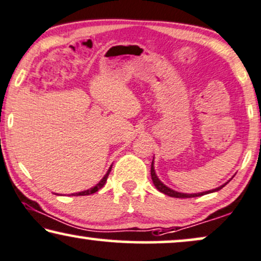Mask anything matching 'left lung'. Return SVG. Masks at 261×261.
Instances as JSON below:
<instances>
[{"instance_id": "1", "label": "left lung", "mask_w": 261, "mask_h": 261, "mask_svg": "<svg viewBox=\"0 0 261 261\" xmlns=\"http://www.w3.org/2000/svg\"><path fill=\"white\" fill-rule=\"evenodd\" d=\"M154 162H151V169H150V174H151V179H152V182H154V185L156 189H158L160 192L167 194V196L169 197H174V198H192V197H200V196H204V194H207V193H211V192H216V191H220L222 187H224V185H222L220 187H217V189L215 190H211V191H206V192H201V193H193V194H187V193H180V192H176L174 190H171L169 187H167L165 184H162L160 181L158 176L155 174V171H154Z\"/></svg>"}]
</instances>
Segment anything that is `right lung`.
Instances as JSON below:
<instances>
[{
	"mask_svg": "<svg viewBox=\"0 0 261 261\" xmlns=\"http://www.w3.org/2000/svg\"><path fill=\"white\" fill-rule=\"evenodd\" d=\"M111 168H112V167H110V169H109V171H107L105 176H103V178H102L101 180H100V182L96 184V185H95L94 187H92V189H89V190H87V191H82V192L74 193V196H88V194H92V193L98 192V191H99L100 189H101V187L106 184L107 178H109V174H110V172H111Z\"/></svg>",
	"mask_w": 261,
	"mask_h": 261,
	"instance_id": "obj_1",
	"label": "right lung"
}]
</instances>
